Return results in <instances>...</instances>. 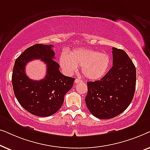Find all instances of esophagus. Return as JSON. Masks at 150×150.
I'll return each mask as SVG.
<instances>
[{
	"label": "esophagus",
	"instance_id": "34e87169",
	"mask_svg": "<svg viewBox=\"0 0 150 150\" xmlns=\"http://www.w3.org/2000/svg\"><path fill=\"white\" fill-rule=\"evenodd\" d=\"M81 82H83V81L80 79H76L75 80V83H81Z\"/></svg>",
	"mask_w": 150,
	"mask_h": 150
}]
</instances>
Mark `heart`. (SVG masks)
<instances>
[{
  "label": "heart",
  "instance_id": "b5f03b06",
  "mask_svg": "<svg viewBox=\"0 0 150 150\" xmlns=\"http://www.w3.org/2000/svg\"><path fill=\"white\" fill-rule=\"evenodd\" d=\"M111 60L107 53L89 48H77L69 54L62 53L59 59L61 68L67 74L71 75L82 67V72L88 79L98 80L106 74Z\"/></svg>",
  "mask_w": 150,
  "mask_h": 150
}]
</instances>
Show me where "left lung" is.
Segmentation results:
<instances>
[{
  "instance_id": "8db88e82",
  "label": "left lung",
  "mask_w": 150,
  "mask_h": 150,
  "mask_svg": "<svg viewBox=\"0 0 150 150\" xmlns=\"http://www.w3.org/2000/svg\"><path fill=\"white\" fill-rule=\"evenodd\" d=\"M112 67L104 76L87 82L85 103L96 117L111 119L124 112L132 102L136 87L134 63L124 50L112 48Z\"/></svg>"
}]
</instances>
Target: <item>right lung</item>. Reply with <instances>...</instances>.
Returning <instances> with one entry per match:
<instances>
[{
    "instance_id": "obj_1",
    "label": "right lung",
    "mask_w": 150,
    "mask_h": 150,
    "mask_svg": "<svg viewBox=\"0 0 150 150\" xmlns=\"http://www.w3.org/2000/svg\"><path fill=\"white\" fill-rule=\"evenodd\" d=\"M52 47L35 44L16 59L13 66L11 81L16 99L24 109L38 117L50 116L59 110L75 81L59 71L60 65L53 60ZM33 59H40L47 64L46 77L39 81L29 79L25 73L26 63Z\"/></svg>"
}]
</instances>
